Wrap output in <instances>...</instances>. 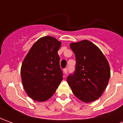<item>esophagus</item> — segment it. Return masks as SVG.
<instances>
[{"label":"esophagus","mask_w":123,"mask_h":123,"mask_svg":"<svg viewBox=\"0 0 123 123\" xmlns=\"http://www.w3.org/2000/svg\"><path fill=\"white\" fill-rule=\"evenodd\" d=\"M63 73H64L65 75L67 74V73H68V68H65V69H63Z\"/></svg>","instance_id":"esophagus-1"}]
</instances>
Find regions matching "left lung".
Listing matches in <instances>:
<instances>
[{"label": "left lung", "mask_w": 123, "mask_h": 123, "mask_svg": "<svg viewBox=\"0 0 123 123\" xmlns=\"http://www.w3.org/2000/svg\"><path fill=\"white\" fill-rule=\"evenodd\" d=\"M76 58L75 71L67 81L73 94L90 103L99 98L107 87L110 78L109 63L99 48L87 40L70 44Z\"/></svg>", "instance_id": "1"}]
</instances>
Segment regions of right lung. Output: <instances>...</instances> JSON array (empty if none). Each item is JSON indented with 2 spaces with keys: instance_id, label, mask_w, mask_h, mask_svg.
I'll list each match as a JSON object with an SVG mask.
<instances>
[{
  "instance_id": "add662e5",
  "label": "right lung",
  "mask_w": 123,
  "mask_h": 123,
  "mask_svg": "<svg viewBox=\"0 0 123 123\" xmlns=\"http://www.w3.org/2000/svg\"><path fill=\"white\" fill-rule=\"evenodd\" d=\"M61 42L51 36L38 39L24 58L21 77L24 90L33 100L44 102L55 92L63 80L58 51Z\"/></svg>"
}]
</instances>
